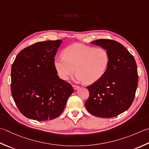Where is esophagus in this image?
I'll return each instance as SVG.
<instances>
[{"mask_svg": "<svg viewBox=\"0 0 149 149\" xmlns=\"http://www.w3.org/2000/svg\"><path fill=\"white\" fill-rule=\"evenodd\" d=\"M73 88H74V89L75 90H77L78 88H79V86H77V85H73Z\"/></svg>", "mask_w": 149, "mask_h": 149, "instance_id": "1", "label": "esophagus"}]
</instances>
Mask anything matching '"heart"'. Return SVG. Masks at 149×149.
I'll list each match as a JSON object with an SVG mask.
<instances>
[{
    "instance_id": "b5f03b06",
    "label": "heart",
    "mask_w": 149,
    "mask_h": 149,
    "mask_svg": "<svg viewBox=\"0 0 149 149\" xmlns=\"http://www.w3.org/2000/svg\"><path fill=\"white\" fill-rule=\"evenodd\" d=\"M63 56L55 57L54 64L57 75L63 80L77 72L75 79L92 84L100 80L105 74L110 57L103 48H94L75 43L63 51Z\"/></svg>"
}]
</instances>
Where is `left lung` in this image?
Instances as JSON below:
<instances>
[{"mask_svg":"<svg viewBox=\"0 0 149 149\" xmlns=\"http://www.w3.org/2000/svg\"><path fill=\"white\" fill-rule=\"evenodd\" d=\"M91 42L105 49L110 61L103 76L87 86L89 97L84 104L93 116L116 117L129 109L134 99L138 83L136 61L124 46L116 40L98 39Z\"/></svg>","mask_w":149,"mask_h":149,"instance_id":"1","label":"left lung"}]
</instances>
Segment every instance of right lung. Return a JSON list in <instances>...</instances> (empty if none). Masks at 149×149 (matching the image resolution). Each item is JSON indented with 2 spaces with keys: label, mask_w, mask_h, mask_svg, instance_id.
<instances>
[{
  "label": "right lung",
  "mask_w": 149,
  "mask_h": 149,
  "mask_svg": "<svg viewBox=\"0 0 149 149\" xmlns=\"http://www.w3.org/2000/svg\"><path fill=\"white\" fill-rule=\"evenodd\" d=\"M62 40L38 42L20 51L11 66V95L19 111L37 121L52 120L63 112L74 92L59 78L54 61Z\"/></svg>",
  "instance_id": "right-lung-1"
}]
</instances>
